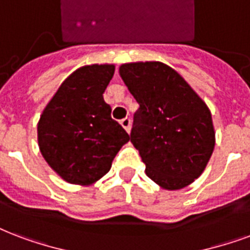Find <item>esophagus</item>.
<instances>
[{
  "mask_svg": "<svg viewBox=\"0 0 250 250\" xmlns=\"http://www.w3.org/2000/svg\"><path fill=\"white\" fill-rule=\"evenodd\" d=\"M121 125H122V127H123L125 131H127V132H129V129H131V121H129V118H125V119H122Z\"/></svg>",
  "mask_w": 250,
  "mask_h": 250,
  "instance_id": "34e87169",
  "label": "esophagus"
}]
</instances>
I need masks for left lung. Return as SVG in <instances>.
I'll return each mask as SVG.
<instances>
[{
  "instance_id": "8db88e82",
  "label": "left lung",
  "mask_w": 250,
  "mask_h": 250,
  "mask_svg": "<svg viewBox=\"0 0 250 250\" xmlns=\"http://www.w3.org/2000/svg\"><path fill=\"white\" fill-rule=\"evenodd\" d=\"M119 74L138 101L131 143L146 174L165 190L193 184L215 148L211 111L178 72L160 62H127Z\"/></svg>"
}]
</instances>
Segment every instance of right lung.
<instances>
[{
    "instance_id": "add662e5",
    "label": "right lung",
    "mask_w": 250,
    "mask_h": 250,
    "mask_svg": "<svg viewBox=\"0 0 250 250\" xmlns=\"http://www.w3.org/2000/svg\"><path fill=\"white\" fill-rule=\"evenodd\" d=\"M114 70V64H93L74 70L42 112L38 123L42 156L72 185L89 186L101 180L129 140L104 100Z\"/></svg>"
}]
</instances>
